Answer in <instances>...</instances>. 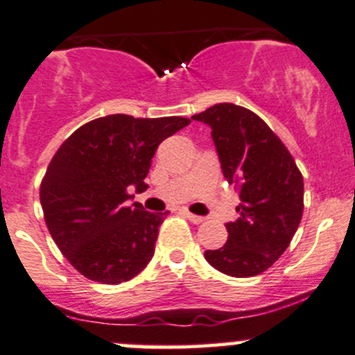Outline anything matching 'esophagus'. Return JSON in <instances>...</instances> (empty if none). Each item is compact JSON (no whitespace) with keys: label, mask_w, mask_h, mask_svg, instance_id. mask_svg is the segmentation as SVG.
<instances>
[{"label":"esophagus","mask_w":355,"mask_h":355,"mask_svg":"<svg viewBox=\"0 0 355 355\" xmlns=\"http://www.w3.org/2000/svg\"><path fill=\"white\" fill-rule=\"evenodd\" d=\"M184 213H185V216H187L189 220H191L192 223H196V225H200V223H204V221H206V218L198 216V214L191 213V211H189V209H184Z\"/></svg>","instance_id":"1"}]
</instances>
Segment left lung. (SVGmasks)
<instances>
[{
  "label": "left lung",
  "mask_w": 355,
  "mask_h": 355,
  "mask_svg": "<svg viewBox=\"0 0 355 355\" xmlns=\"http://www.w3.org/2000/svg\"><path fill=\"white\" fill-rule=\"evenodd\" d=\"M192 118L211 127L225 178L241 189L242 200L239 220L227 223L228 241L204 257L228 277H256L273 266L299 228L302 173L280 137L244 106L220 103Z\"/></svg>",
  "instance_id": "obj_1"
}]
</instances>
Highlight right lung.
I'll use <instances>...</instances> for the list:
<instances>
[{"label": "right lung", "instance_id": "obj_1", "mask_svg": "<svg viewBox=\"0 0 355 355\" xmlns=\"http://www.w3.org/2000/svg\"><path fill=\"white\" fill-rule=\"evenodd\" d=\"M189 123L184 116L108 114L60 146L39 196L53 241L78 273L116 285L148 266L166 213L128 202V187L148 189L144 178L157 146Z\"/></svg>", "mask_w": 355, "mask_h": 355}]
</instances>
